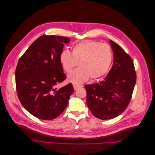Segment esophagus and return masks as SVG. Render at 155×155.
<instances>
[{"mask_svg": "<svg viewBox=\"0 0 155 155\" xmlns=\"http://www.w3.org/2000/svg\"><path fill=\"white\" fill-rule=\"evenodd\" d=\"M73 87H74V90H77L78 88H80V87H81V86H80V85H73Z\"/></svg>", "mask_w": 155, "mask_h": 155, "instance_id": "esophagus-1", "label": "esophagus"}]
</instances>
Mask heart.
I'll return each instance as SVG.
<instances>
[{
    "mask_svg": "<svg viewBox=\"0 0 155 155\" xmlns=\"http://www.w3.org/2000/svg\"><path fill=\"white\" fill-rule=\"evenodd\" d=\"M113 61V51L107 43L84 41L72 46L71 54L64 50L59 55V63L64 71L70 74L78 65L79 68L69 75L68 81L81 84L91 78L97 79L109 72Z\"/></svg>",
    "mask_w": 155,
    "mask_h": 155,
    "instance_id": "1",
    "label": "heart"
}]
</instances>
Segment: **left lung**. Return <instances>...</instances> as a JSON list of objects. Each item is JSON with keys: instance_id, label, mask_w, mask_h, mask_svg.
<instances>
[{"instance_id": "left-lung-1", "label": "left lung", "mask_w": 155, "mask_h": 155, "mask_svg": "<svg viewBox=\"0 0 155 155\" xmlns=\"http://www.w3.org/2000/svg\"><path fill=\"white\" fill-rule=\"evenodd\" d=\"M114 63L104 80L87 85V104L92 114L100 120L114 118L129 105L137 81L130 56L114 41Z\"/></svg>"}]
</instances>
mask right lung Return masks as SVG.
<instances>
[{
	"label": "right lung",
	"instance_id": "right-lung-1",
	"mask_svg": "<svg viewBox=\"0 0 155 155\" xmlns=\"http://www.w3.org/2000/svg\"><path fill=\"white\" fill-rule=\"evenodd\" d=\"M67 37H39L19 59L15 70L17 96L25 109L36 118L51 120L68 105L74 92L72 83L57 89L67 78L59 63V55Z\"/></svg>",
	"mask_w": 155,
	"mask_h": 155
}]
</instances>
